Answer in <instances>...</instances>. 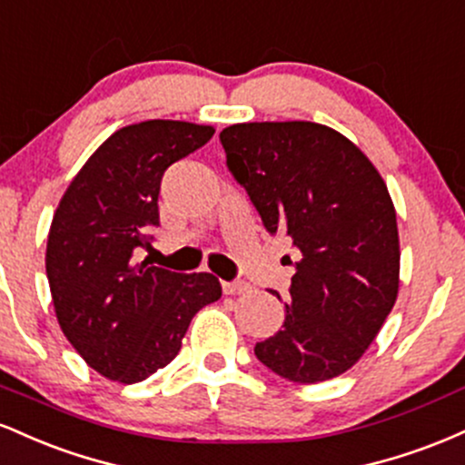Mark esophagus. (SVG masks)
<instances>
[{
    "label": "esophagus",
    "instance_id": "34e87169",
    "mask_svg": "<svg viewBox=\"0 0 465 465\" xmlns=\"http://www.w3.org/2000/svg\"><path fill=\"white\" fill-rule=\"evenodd\" d=\"M249 284L247 282H223V291H225V295H240V292H247L249 291Z\"/></svg>",
    "mask_w": 465,
    "mask_h": 465
}]
</instances>
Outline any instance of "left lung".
<instances>
[{
	"mask_svg": "<svg viewBox=\"0 0 465 465\" xmlns=\"http://www.w3.org/2000/svg\"><path fill=\"white\" fill-rule=\"evenodd\" d=\"M221 142L264 227L302 251L284 325L255 343V356L302 385L341 376L398 300L400 238L385 179L354 142L317 122L232 124Z\"/></svg>",
	"mask_w": 465,
	"mask_h": 465,
	"instance_id": "8db88e82",
	"label": "left lung"
}]
</instances>
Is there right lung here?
Segmentation results:
<instances>
[{"mask_svg":"<svg viewBox=\"0 0 465 465\" xmlns=\"http://www.w3.org/2000/svg\"><path fill=\"white\" fill-rule=\"evenodd\" d=\"M214 126L146 120L115 131L78 170L47 233L52 303L74 350L109 381H146L179 354L188 325L223 288L212 273H173L133 251L151 247L168 165L199 151Z\"/></svg>","mask_w":465,"mask_h":465,"instance_id":"add662e5","label":"right lung"}]
</instances>
